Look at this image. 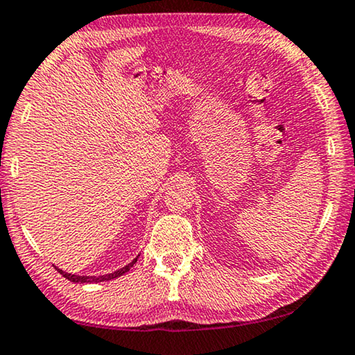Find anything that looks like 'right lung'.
I'll return each mask as SVG.
<instances>
[{
	"instance_id": "obj_1",
	"label": "right lung",
	"mask_w": 355,
	"mask_h": 355,
	"mask_svg": "<svg viewBox=\"0 0 355 355\" xmlns=\"http://www.w3.org/2000/svg\"><path fill=\"white\" fill-rule=\"evenodd\" d=\"M139 257H140V255H137V257L134 258V260H132L129 264H125L124 268L118 269V271L103 274V276H79V274L65 272V271H63V269L57 268V266H55V269L62 274L63 277L68 279V280H71V282H75V284H97V282H105V280H111V279H116V277L123 276V274H125L132 266H134V264L137 263V258H139Z\"/></svg>"
}]
</instances>
